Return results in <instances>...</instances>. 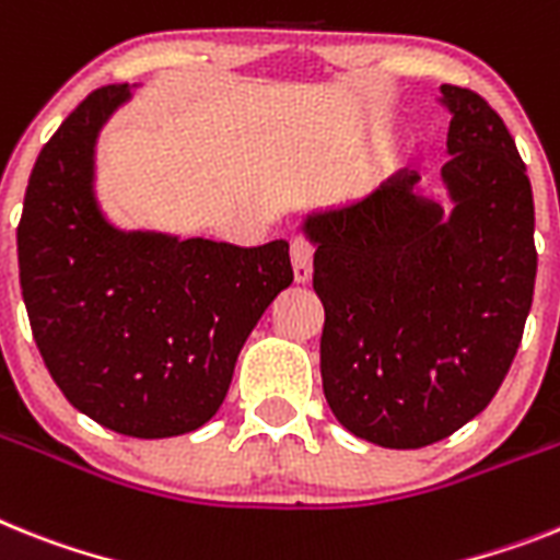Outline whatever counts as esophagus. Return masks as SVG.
<instances>
[{"label":"esophagus","instance_id":"esophagus-1","mask_svg":"<svg viewBox=\"0 0 560 560\" xmlns=\"http://www.w3.org/2000/svg\"><path fill=\"white\" fill-rule=\"evenodd\" d=\"M290 258H293V272L295 281H307L310 270H313V244L307 238L295 236L290 242Z\"/></svg>","mask_w":560,"mask_h":560}]
</instances>
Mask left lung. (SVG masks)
<instances>
[{"mask_svg": "<svg viewBox=\"0 0 560 560\" xmlns=\"http://www.w3.org/2000/svg\"><path fill=\"white\" fill-rule=\"evenodd\" d=\"M439 105L450 113V219L418 205V176L404 171L304 224L324 304V398L352 435L393 450L447 439L492 401L538 270L533 187L504 119L455 84H441Z\"/></svg>", "mask_w": 560, "mask_h": 560, "instance_id": "left-lung-1", "label": "left lung"}]
</instances>
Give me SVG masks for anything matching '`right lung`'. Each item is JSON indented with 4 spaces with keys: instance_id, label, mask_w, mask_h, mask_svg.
<instances>
[{
    "instance_id": "obj_1",
    "label": "right lung",
    "mask_w": 560,
    "mask_h": 560,
    "mask_svg": "<svg viewBox=\"0 0 560 560\" xmlns=\"http://www.w3.org/2000/svg\"><path fill=\"white\" fill-rule=\"evenodd\" d=\"M128 91H93L42 148L16 228L19 281L65 398L113 432L167 439L222 407L238 350L293 267L284 238L178 242L102 219L93 144Z\"/></svg>"
}]
</instances>
